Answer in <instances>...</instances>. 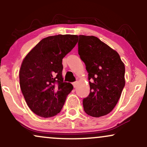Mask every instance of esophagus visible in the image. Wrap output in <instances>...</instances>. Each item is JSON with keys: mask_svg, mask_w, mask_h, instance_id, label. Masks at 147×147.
Returning a JSON list of instances; mask_svg holds the SVG:
<instances>
[{"mask_svg": "<svg viewBox=\"0 0 147 147\" xmlns=\"http://www.w3.org/2000/svg\"><path fill=\"white\" fill-rule=\"evenodd\" d=\"M77 82H75L72 83V85H73L74 88H76V86H77Z\"/></svg>", "mask_w": 147, "mask_h": 147, "instance_id": "esophagus-1", "label": "esophagus"}]
</instances>
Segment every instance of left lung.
I'll list each match as a JSON object with an SVG mask.
<instances>
[{"mask_svg": "<svg viewBox=\"0 0 147 147\" xmlns=\"http://www.w3.org/2000/svg\"><path fill=\"white\" fill-rule=\"evenodd\" d=\"M78 53L88 72L90 92L83 99L88 115L99 117L113 111L125 86V66L119 54L94 36L79 35Z\"/></svg>", "mask_w": 147, "mask_h": 147, "instance_id": "8db88e82", "label": "left lung"}]
</instances>
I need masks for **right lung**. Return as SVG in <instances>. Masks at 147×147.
Wrapping results in <instances>:
<instances>
[{
  "label": "right lung",
  "mask_w": 147,
  "mask_h": 147,
  "mask_svg": "<svg viewBox=\"0 0 147 147\" xmlns=\"http://www.w3.org/2000/svg\"><path fill=\"white\" fill-rule=\"evenodd\" d=\"M78 36L59 34L43 38L23 59L19 70L22 93L34 113L51 117L60 112L73 86L63 82L62 59Z\"/></svg>",
  "instance_id": "obj_1"
}]
</instances>
